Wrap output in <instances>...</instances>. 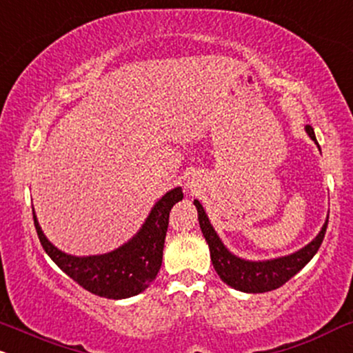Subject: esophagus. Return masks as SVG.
Here are the masks:
<instances>
[{"mask_svg":"<svg viewBox=\"0 0 353 353\" xmlns=\"http://www.w3.org/2000/svg\"><path fill=\"white\" fill-rule=\"evenodd\" d=\"M195 188H197V185H195V182H188V190H190V192H194Z\"/></svg>","mask_w":353,"mask_h":353,"instance_id":"obj_1","label":"esophagus"}]
</instances>
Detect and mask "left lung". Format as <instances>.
I'll use <instances>...</instances> for the list:
<instances>
[{
	"label": "left lung",
	"mask_w": 353,
	"mask_h": 353,
	"mask_svg": "<svg viewBox=\"0 0 353 353\" xmlns=\"http://www.w3.org/2000/svg\"><path fill=\"white\" fill-rule=\"evenodd\" d=\"M305 131L311 136V139L317 144L316 134L311 125H305ZM319 146V144H317ZM195 209L199 214V223H201V230L205 236V241L209 243L210 248V260L214 265L215 271L220 276L223 283L232 286L233 290H239L243 292H268L273 290H278L284 283H288L296 273L312 260L314 254L317 253L319 246L324 240L327 222V217L324 227L319 232V235L314 239L311 243L305 245L299 252L288 254V256L274 258V260L266 261H250L243 260V258L235 256V254L228 252L215 233L214 227L209 222L205 210H203L202 203L199 201H194Z\"/></svg>",
	"instance_id": "8db88e82"
}]
</instances>
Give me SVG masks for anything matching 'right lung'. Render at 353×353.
Returning a JSON list of instances; mask_svg holds the SVG:
<instances>
[{"label":"right lung","instance_id":"add662e5","mask_svg":"<svg viewBox=\"0 0 353 353\" xmlns=\"http://www.w3.org/2000/svg\"><path fill=\"white\" fill-rule=\"evenodd\" d=\"M184 194L176 188L164 194L152 207L141 230L128 243L105 254L72 256L61 252L42 233L32 209L34 227L42 248L55 265L83 290L107 299H125L139 294L154 281L163 263V248L168 232L169 212Z\"/></svg>","mask_w":353,"mask_h":353}]
</instances>
